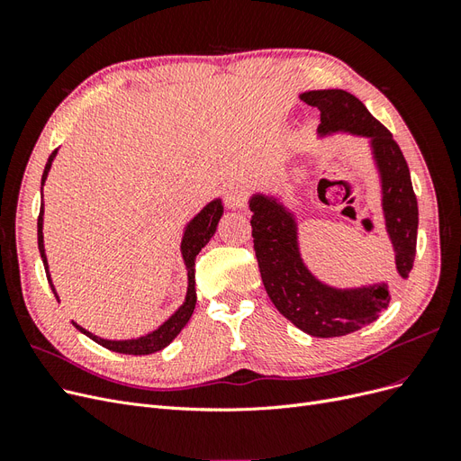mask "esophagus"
Masks as SVG:
<instances>
[{"label": "esophagus", "instance_id": "esophagus-1", "mask_svg": "<svg viewBox=\"0 0 461 461\" xmlns=\"http://www.w3.org/2000/svg\"><path fill=\"white\" fill-rule=\"evenodd\" d=\"M225 203L230 209H242L246 203V192L242 186H229L225 192Z\"/></svg>", "mask_w": 461, "mask_h": 461}]
</instances>
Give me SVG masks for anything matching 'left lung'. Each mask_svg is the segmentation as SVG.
I'll return each instance as SVG.
<instances>
[{"label": "left lung", "instance_id": "left-lung-1", "mask_svg": "<svg viewBox=\"0 0 461 461\" xmlns=\"http://www.w3.org/2000/svg\"><path fill=\"white\" fill-rule=\"evenodd\" d=\"M300 100L321 111L319 136L346 132L367 138L381 178L384 227L394 248L396 276L408 278L417 244V198L408 163L400 146L356 95L346 90H310ZM254 249L267 296L290 323L317 339L344 337L388 308L390 288L373 283L357 288L325 285L303 263L298 244L296 215L269 194H252Z\"/></svg>", "mask_w": 461, "mask_h": 461}]
</instances>
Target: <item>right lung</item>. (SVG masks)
Returning a JSON list of instances; mask_svg holds the SVG:
<instances>
[{
	"instance_id": "add662e5",
	"label": "right lung",
	"mask_w": 461,
	"mask_h": 461,
	"mask_svg": "<svg viewBox=\"0 0 461 461\" xmlns=\"http://www.w3.org/2000/svg\"><path fill=\"white\" fill-rule=\"evenodd\" d=\"M58 156V149H53V153L50 156L48 163H46V169L44 175H41V188H44V183L48 178V173L51 169V163ZM222 217V203L221 200H213L209 202L198 215H194L190 219L188 225L185 227V234H183V242H180V254H183L185 265H186V273H188V288H186V296L185 302L180 308L165 321L163 325H159L156 330H151L144 337H138V339H131V340H107L102 337H95L90 330L82 329L80 325H77L73 321V325L82 332L86 334L88 339H92L94 342H97L100 346L107 348L111 352H119V354H129V356H148L153 352H159L163 350L165 346H169L175 339L176 334L186 327V323L190 321L194 308H196V275H194V265H196V256L202 252V248L212 240V236L217 230L219 225V219ZM44 202L40 203V215H38V249H40V256L41 261H44V269H46V276H48V283L53 290L55 298L59 302L58 292H55V286L51 283V275H50V265H48V258H46V248H44Z\"/></svg>"
}]
</instances>
